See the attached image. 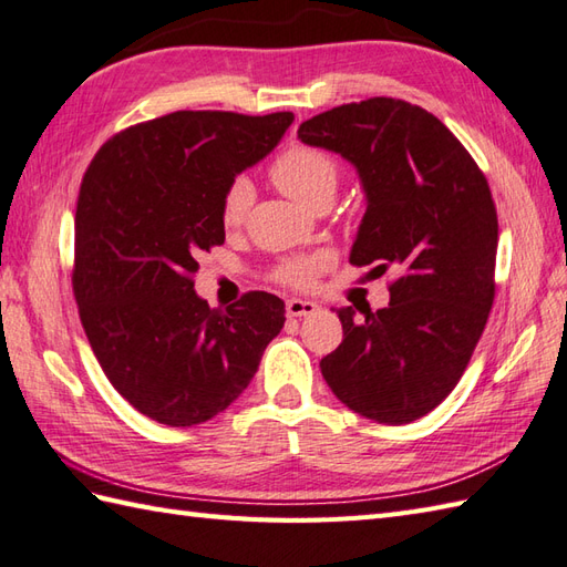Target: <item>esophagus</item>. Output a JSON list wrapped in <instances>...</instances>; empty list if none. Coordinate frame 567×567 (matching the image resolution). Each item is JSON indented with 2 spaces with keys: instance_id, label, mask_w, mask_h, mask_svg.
<instances>
[{
  "instance_id": "34e87169",
  "label": "esophagus",
  "mask_w": 567,
  "mask_h": 567,
  "mask_svg": "<svg viewBox=\"0 0 567 567\" xmlns=\"http://www.w3.org/2000/svg\"><path fill=\"white\" fill-rule=\"evenodd\" d=\"M320 306L312 303V300H303V298H291L286 300V312L288 318H306V316H312Z\"/></svg>"
}]
</instances>
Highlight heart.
Returning <instances> with one entry per match:
<instances>
[{"instance_id":"heart-1","label":"heart","mask_w":567,"mask_h":567,"mask_svg":"<svg viewBox=\"0 0 567 567\" xmlns=\"http://www.w3.org/2000/svg\"><path fill=\"white\" fill-rule=\"evenodd\" d=\"M271 179L284 194L316 208L332 200L339 184V165L332 155H327L320 147L291 145L274 159ZM251 198H255V188H251L249 179L237 177L230 182L220 204V220L225 228H237V225L245 223ZM327 267H330V255H324V251L298 255L286 259L276 269V279L293 288H310Z\"/></svg>"}]
</instances>
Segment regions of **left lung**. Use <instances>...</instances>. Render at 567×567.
I'll return each instance as SVG.
<instances>
[{
    "label": "left lung",
    "instance_id": "left-lung-1",
    "mask_svg": "<svg viewBox=\"0 0 567 567\" xmlns=\"http://www.w3.org/2000/svg\"><path fill=\"white\" fill-rule=\"evenodd\" d=\"M298 137L359 172L367 213L349 261L398 274L388 308H361V319L337 310L344 339L320 371L363 417L420 420L461 381L495 300L497 210L485 174L442 121L402 99L318 113Z\"/></svg>",
    "mask_w": 567,
    "mask_h": 567
}]
</instances>
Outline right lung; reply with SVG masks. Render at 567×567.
Segmentation results:
<instances>
[{
    "label": "right lung",
    "mask_w": 567,
    "mask_h": 567,
    "mask_svg": "<svg viewBox=\"0 0 567 567\" xmlns=\"http://www.w3.org/2000/svg\"><path fill=\"white\" fill-rule=\"evenodd\" d=\"M291 123V111H174L109 137L84 172L74 300L106 379L150 420L216 417L281 332V298L249 291L225 310L208 308L194 274L200 251L225 243V188Z\"/></svg>",
    "instance_id": "1"
}]
</instances>
